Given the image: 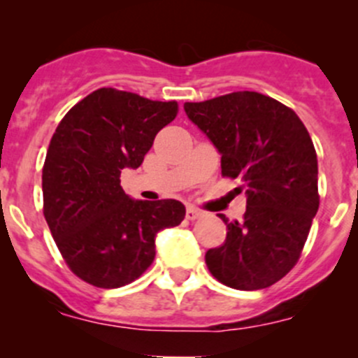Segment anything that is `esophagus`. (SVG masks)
I'll return each instance as SVG.
<instances>
[{
    "instance_id": "34e87169",
    "label": "esophagus",
    "mask_w": 358,
    "mask_h": 358,
    "mask_svg": "<svg viewBox=\"0 0 358 358\" xmlns=\"http://www.w3.org/2000/svg\"><path fill=\"white\" fill-rule=\"evenodd\" d=\"M201 215H202V213L199 211V209L194 208V206H189V208H187V211H185L187 220H197Z\"/></svg>"
}]
</instances>
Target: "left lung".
Returning a JSON list of instances; mask_svg holds the SVG:
<instances>
[{"label": "left lung", "mask_w": 358, "mask_h": 358, "mask_svg": "<svg viewBox=\"0 0 358 358\" xmlns=\"http://www.w3.org/2000/svg\"><path fill=\"white\" fill-rule=\"evenodd\" d=\"M187 117L222 156V175L243 180L246 213L208 249L215 279L241 291L268 287L296 265L319 209V166L301 119L256 92L187 102Z\"/></svg>", "instance_id": "obj_1"}]
</instances>
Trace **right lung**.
<instances>
[{
    "mask_svg": "<svg viewBox=\"0 0 358 358\" xmlns=\"http://www.w3.org/2000/svg\"><path fill=\"white\" fill-rule=\"evenodd\" d=\"M176 112V102L100 88L57 126L43 166L45 218L85 282L114 289L138 279L152 265L157 234L185 218L180 201L131 199L119 180L142 164Z\"/></svg>",
    "mask_w": 358,
    "mask_h": 358,
    "instance_id": "right-lung-1",
    "label": "right lung"
}]
</instances>
